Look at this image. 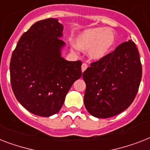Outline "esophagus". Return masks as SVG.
I'll list each match as a JSON object with an SVG mask.
<instances>
[{
	"mask_svg": "<svg viewBox=\"0 0 150 150\" xmlns=\"http://www.w3.org/2000/svg\"><path fill=\"white\" fill-rule=\"evenodd\" d=\"M87 67H88V65H87V64L86 63H83L82 64V71L83 72V71H85V70L86 69Z\"/></svg>",
	"mask_w": 150,
	"mask_h": 150,
	"instance_id": "obj_1",
	"label": "esophagus"
}]
</instances>
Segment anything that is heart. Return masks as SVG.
<instances>
[{
	"mask_svg": "<svg viewBox=\"0 0 150 150\" xmlns=\"http://www.w3.org/2000/svg\"><path fill=\"white\" fill-rule=\"evenodd\" d=\"M116 40V35L110 29L95 28L80 34L76 39V46L82 50H89L92 59L100 60L109 54Z\"/></svg>",
	"mask_w": 150,
	"mask_h": 150,
	"instance_id": "1",
	"label": "heart"
}]
</instances>
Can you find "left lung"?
<instances>
[{"instance_id":"8db88e82","label":"left lung","mask_w":150,"mask_h":150,"mask_svg":"<svg viewBox=\"0 0 150 150\" xmlns=\"http://www.w3.org/2000/svg\"><path fill=\"white\" fill-rule=\"evenodd\" d=\"M86 89L84 104L89 114L108 118L128 108L139 90L142 64L135 43L125 42L90 64L82 74Z\"/></svg>"}]
</instances>
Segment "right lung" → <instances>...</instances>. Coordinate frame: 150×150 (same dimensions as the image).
<instances>
[{
  "label": "right lung",
  "instance_id": "1",
  "mask_svg": "<svg viewBox=\"0 0 150 150\" xmlns=\"http://www.w3.org/2000/svg\"><path fill=\"white\" fill-rule=\"evenodd\" d=\"M63 25L56 18L36 22L17 43L10 62L17 100L33 114L50 117L61 110L72 84L82 76V61L61 56Z\"/></svg>",
  "mask_w": 150,
  "mask_h": 150
}]
</instances>
